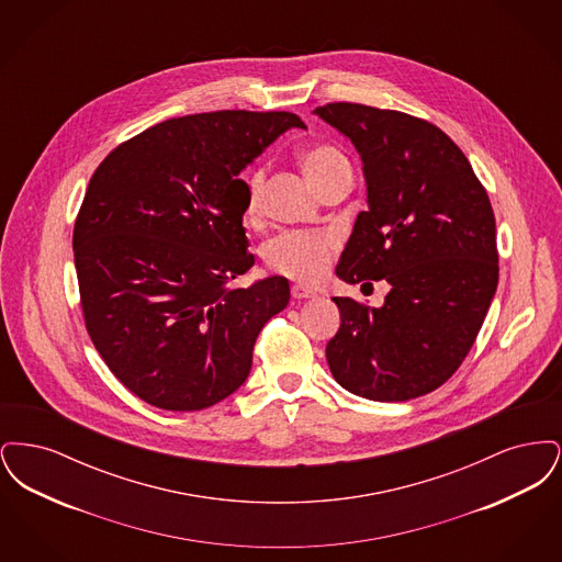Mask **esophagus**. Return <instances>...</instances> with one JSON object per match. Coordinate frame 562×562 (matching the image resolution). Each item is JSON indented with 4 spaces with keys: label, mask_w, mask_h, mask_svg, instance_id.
Masks as SVG:
<instances>
[{
    "label": "esophagus",
    "mask_w": 562,
    "mask_h": 562,
    "mask_svg": "<svg viewBox=\"0 0 562 562\" xmlns=\"http://www.w3.org/2000/svg\"><path fill=\"white\" fill-rule=\"evenodd\" d=\"M291 294H293V299H296V301H301V299H314V296H316L314 291H310V289H305V286H299V284L291 289Z\"/></svg>",
    "instance_id": "34e87169"
}]
</instances>
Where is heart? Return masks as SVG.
Returning <instances> with one entry per match:
<instances>
[{"instance_id":"heart-1","label":"heart","mask_w":562,"mask_h":562,"mask_svg":"<svg viewBox=\"0 0 562 562\" xmlns=\"http://www.w3.org/2000/svg\"><path fill=\"white\" fill-rule=\"evenodd\" d=\"M301 168L312 183V188L321 193L337 175L351 170L346 156L333 145H314L307 147L301 156ZM266 188V168H255L246 179V202H244V216L250 218L259 211L261 195ZM337 244L333 236L322 232H286L278 238L268 241L263 257L271 271L286 276L296 282L312 284L318 282L330 261L335 257Z\"/></svg>"}]
</instances>
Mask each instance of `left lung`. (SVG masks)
Wrapping results in <instances>:
<instances>
[{
  "mask_svg": "<svg viewBox=\"0 0 562 562\" xmlns=\"http://www.w3.org/2000/svg\"><path fill=\"white\" fill-rule=\"evenodd\" d=\"M314 113L353 143L367 181L369 211L356 218L337 276L392 286L381 307L333 296L341 326L326 344L330 373L369 401L419 398L459 369L497 291L488 195L463 151L426 120L358 103Z\"/></svg>",
  "mask_w": 562,
  "mask_h": 562,
  "instance_id": "obj_1",
  "label": "left lung"
}]
</instances>
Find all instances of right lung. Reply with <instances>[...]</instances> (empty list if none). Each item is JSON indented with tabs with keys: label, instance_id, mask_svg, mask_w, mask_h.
<instances>
[{
	"label": "right lung",
	"instance_id": "right-lung-1",
	"mask_svg": "<svg viewBox=\"0 0 562 562\" xmlns=\"http://www.w3.org/2000/svg\"><path fill=\"white\" fill-rule=\"evenodd\" d=\"M289 128V111L172 117L122 143L94 170L74 229L86 330L109 371L164 411L234 394L266 322L291 286L255 266L241 227L240 172Z\"/></svg>",
	"mask_w": 562,
	"mask_h": 562
}]
</instances>
